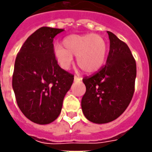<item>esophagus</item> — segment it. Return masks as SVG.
I'll list each match as a JSON object with an SVG mask.
<instances>
[{"label":"esophagus","instance_id":"esophagus-1","mask_svg":"<svg viewBox=\"0 0 152 152\" xmlns=\"http://www.w3.org/2000/svg\"><path fill=\"white\" fill-rule=\"evenodd\" d=\"M74 80H75V81H76V80H82V78L79 77V76H74Z\"/></svg>","mask_w":152,"mask_h":152}]
</instances>
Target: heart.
<instances>
[{"label":"heart","mask_w":152,"mask_h":152,"mask_svg":"<svg viewBox=\"0 0 152 152\" xmlns=\"http://www.w3.org/2000/svg\"><path fill=\"white\" fill-rule=\"evenodd\" d=\"M64 46H56L54 56L63 69L68 70L73 64V56L84 73H94L102 67L107 54V43L102 36L98 34L71 35L63 42Z\"/></svg>","instance_id":"1"}]
</instances>
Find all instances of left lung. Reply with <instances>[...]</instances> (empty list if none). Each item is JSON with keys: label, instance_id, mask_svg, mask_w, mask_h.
Returning <instances> with one entry per match:
<instances>
[{"label": "left lung", "instance_id": "8db88e82", "mask_svg": "<svg viewBox=\"0 0 152 152\" xmlns=\"http://www.w3.org/2000/svg\"><path fill=\"white\" fill-rule=\"evenodd\" d=\"M106 64L96 74L84 77L86 92L81 101L84 116L96 124L115 121L130 104L135 91L136 64L126 42L111 31Z\"/></svg>", "mask_w": 152, "mask_h": 152}]
</instances>
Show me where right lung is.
<instances>
[{
    "instance_id": "1",
    "label": "right lung",
    "mask_w": 152,
    "mask_h": 152,
    "mask_svg": "<svg viewBox=\"0 0 152 152\" xmlns=\"http://www.w3.org/2000/svg\"><path fill=\"white\" fill-rule=\"evenodd\" d=\"M64 29L42 26L23 43L15 61L12 88L17 105L32 122L47 125L61 113L74 75L55 58L53 38Z\"/></svg>"
}]
</instances>
